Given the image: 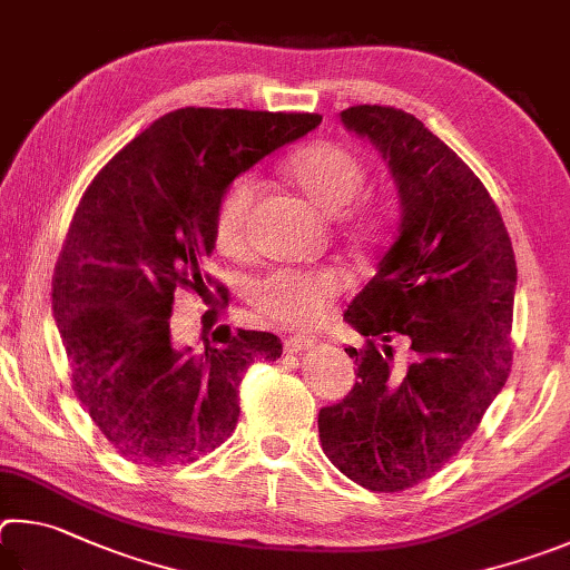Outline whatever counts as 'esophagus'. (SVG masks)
I'll list each match as a JSON object with an SVG mask.
<instances>
[{
    "label": "esophagus",
    "mask_w": 570,
    "mask_h": 570,
    "mask_svg": "<svg viewBox=\"0 0 570 570\" xmlns=\"http://www.w3.org/2000/svg\"><path fill=\"white\" fill-rule=\"evenodd\" d=\"M283 347H285V353L293 355V353H303V351H307V347H313V341H311V337H303V335H291L283 343Z\"/></svg>",
    "instance_id": "34e87169"
}]
</instances>
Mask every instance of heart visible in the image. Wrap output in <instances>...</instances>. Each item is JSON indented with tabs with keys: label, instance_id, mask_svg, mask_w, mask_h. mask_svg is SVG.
Wrapping results in <instances>:
<instances>
[{
	"label": "heart",
	"instance_id": "1",
	"mask_svg": "<svg viewBox=\"0 0 570 570\" xmlns=\"http://www.w3.org/2000/svg\"><path fill=\"white\" fill-rule=\"evenodd\" d=\"M285 173L291 183L327 215H337L351 205L365 183L361 159L347 147L335 142H311L301 147L287 159ZM257 185L253 177H237L219 197L215 209V245L223 253H237L245 245L249 209H253ZM353 229L361 237L373 239L381 223L371 215H363L355 219ZM341 291L343 277L333 267H283L249 285V303L273 323L311 331L325 321L327 307Z\"/></svg>",
	"mask_w": 570,
	"mask_h": 570
}]
</instances>
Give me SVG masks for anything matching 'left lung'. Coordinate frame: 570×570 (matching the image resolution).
I'll return each mask as SVG.
<instances>
[{"label":"left lung","mask_w":570,"mask_h":570,"mask_svg":"<svg viewBox=\"0 0 570 570\" xmlns=\"http://www.w3.org/2000/svg\"><path fill=\"white\" fill-rule=\"evenodd\" d=\"M391 167L401 223L377 273L347 305L365 335L357 381L317 415L325 455L377 493L435 475L475 433L511 373L515 295L513 245L481 179L421 119L395 107L341 112ZM403 334L412 365H392ZM384 341L381 352L374 343Z\"/></svg>","instance_id":"left-lung-1"}]
</instances>
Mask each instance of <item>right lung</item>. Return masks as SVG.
I'll list each match as a JSON object with an SVG mask.
<instances>
[{
	"label": "right lung",
	"instance_id": "add662e5",
	"mask_svg": "<svg viewBox=\"0 0 570 570\" xmlns=\"http://www.w3.org/2000/svg\"><path fill=\"white\" fill-rule=\"evenodd\" d=\"M321 119L175 109L85 189L55 265L52 313L75 395L127 461L159 468L215 451L237 425L247 367L283 355L277 335L225 325L193 353L173 345L169 315L179 287L203 295L215 283L205 259L229 183Z\"/></svg>",
	"mask_w": 570,
	"mask_h": 570
}]
</instances>
